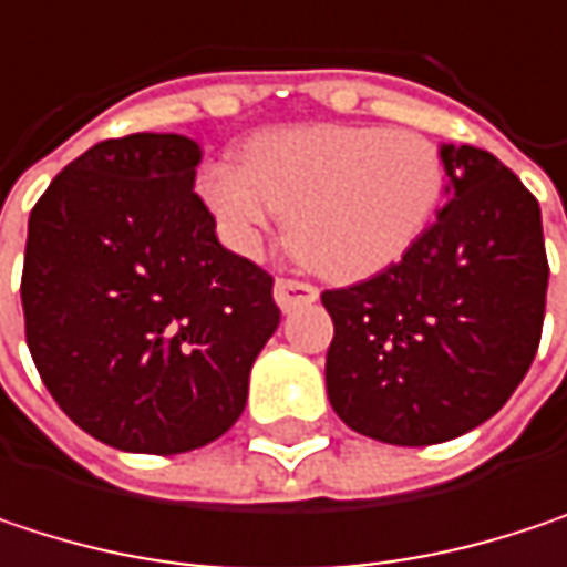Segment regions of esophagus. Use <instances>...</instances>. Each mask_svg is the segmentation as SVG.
Returning <instances> with one entry per match:
<instances>
[{
  "instance_id": "obj_1",
  "label": "esophagus",
  "mask_w": 567,
  "mask_h": 567,
  "mask_svg": "<svg viewBox=\"0 0 567 567\" xmlns=\"http://www.w3.org/2000/svg\"><path fill=\"white\" fill-rule=\"evenodd\" d=\"M276 301L282 311H291L298 305H311L318 301V288L308 282H298V279H279L276 282Z\"/></svg>"
}]
</instances>
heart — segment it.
Returning a JSON list of instances; mask_svg holds the SVG:
<instances>
[{"label": "heart", "instance_id": "b5f03b06", "mask_svg": "<svg viewBox=\"0 0 567 567\" xmlns=\"http://www.w3.org/2000/svg\"><path fill=\"white\" fill-rule=\"evenodd\" d=\"M196 193L236 252H259L276 216L298 262L354 282L400 262L433 226L446 171L413 131L305 124L259 134L243 167L206 164Z\"/></svg>", "mask_w": 567, "mask_h": 567}]
</instances>
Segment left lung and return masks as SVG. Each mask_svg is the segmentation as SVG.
Listing matches in <instances>:
<instances>
[{
	"instance_id": "left-lung-1",
	"label": "left lung",
	"mask_w": 567,
	"mask_h": 567,
	"mask_svg": "<svg viewBox=\"0 0 567 567\" xmlns=\"http://www.w3.org/2000/svg\"><path fill=\"white\" fill-rule=\"evenodd\" d=\"M446 206L381 276L324 291V384L358 433L430 446L486 423L542 338L548 259L538 199L489 151L440 144Z\"/></svg>"
}]
</instances>
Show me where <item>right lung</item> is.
Here are the masks:
<instances>
[{
  "label": "right lung",
  "instance_id": "1",
  "mask_svg": "<svg viewBox=\"0 0 567 567\" xmlns=\"http://www.w3.org/2000/svg\"><path fill=\"white\" fill-rule=\"evenodd\" d=\"M183 134L101 141L29 216L22 311L58 406L124 453L173 456L219 440L279 328L272 276L229 252L193 189Z\"/></svg>",
  "mask_w": 567,
  "mask_h": 567
}]
</instances>
